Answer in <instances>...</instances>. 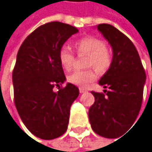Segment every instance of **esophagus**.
I'll return each instance as SVG.
<instances>
[{
	"instance_id": "1",
	"label": "esophagus",
	"mask_w": 152,
	"mask_h": 152,
	"mask_svg": "<svg viewBox=\"0 0 152 152\" xmlns=\"http://www.w3.org/2000/svg\"><path fill=\"white\" fill-rule=\"evenodd\" d=\"M79 92H80V94H83V93L86 92V88H85V87H79Z\"/></svg>"
}]
</instances>
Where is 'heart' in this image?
<instances>
[{"label":"heart","instance_id":"obj_1","mask_svg":"<svg viewBox=\"0 0 152 152\" xmlns=\"http://www.w3.org/2000/svg\"><path fill=\"white\" fill-rule=\"evenodd\" d=\"M75 48L79 54L87 55L86 66H94L100 73L106 72L112 64V55L104 43L94 37H86L75 42ZM58 60L61 66L69 71L74 62L73 53L66 48L63 47L58 52ZM96 77L94 69L84 71H75L67 77V81L77 86H86Z\"/></svg>","mask_w":152,"mask_h":152}]
</instances>
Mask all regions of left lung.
Here are the masks:
<instances>
[{"mask_svg": "<svg viewBox=\"0 0 152 152\" xmlns=\"http://www.w3.org/2000/svg\"><path fill=\"white\" fill-rule=\"evenodd\" d=\"M113 49L109 69L99 80L105 94L91 93L94 103L89 108L88 117L93 131L105 138H113L132 125L142 103L146 74L138 51L120 30L110 24L97 26Z\"/></svg>", "mask_w": 152, "mask_h": 152, "instance_id": "left-lung-1", "label": "left lung"}]
</instances>
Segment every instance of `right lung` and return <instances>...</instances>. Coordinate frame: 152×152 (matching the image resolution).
I'll return each instance as SVG.
<instances>
[{
  "instance_id": "1",
  "label": "right lung",
  "mask_w": 152,
  "mask_h": 152,
  "mask_svg": "<svg viewBox=\"0 0 152 152\" xmlns=\"http://www.w3.org/2000/svg\"><path fill=\"white\" fill-rule=\"evenodd\" d=\"M78 29L59 21L36 28L21 44L12 72L14 103L28 130L43 140L63 135L68 125L70 107L79 89L66 81L58 52ZM58 86L59 91H53Z\"/></svg>"
}]
</instances>
